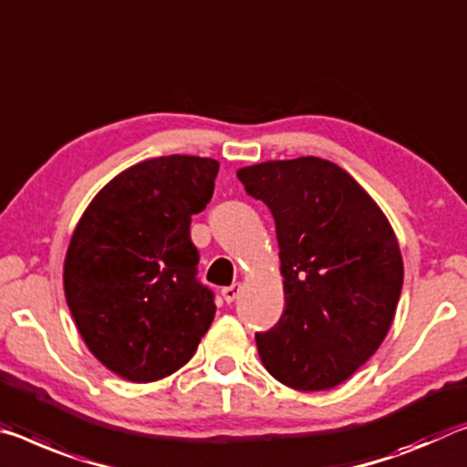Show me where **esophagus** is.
Wrapping results in <instances>:
<instances>
[{"label": "esophagus", "instance_id": "esophagus-1", "mask_svg": "<svg viewBox=\"0 0 467 467\" xmlns=\"http://www.w3.org/2000/svg\"><path fill=\"white\" fill-rule=\"evenodd\" d=\"M241 295V285H231V286H224L222 288V297H224L226 303H233L236 297Z\"/></svg>", "mask_w": 467, "mask_h": 467}]
</instances>
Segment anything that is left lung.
I'll return each mask as SVG.
<instances>
[{
    "instance_id": "8db88e82",
    "label": "left lung",
    "mask_w": 467,
    "mask_h": 467,
    "mask_svg": "<svg viewBox=\"0 0 467 467\" xmlns=\"http://www.w3.org/2000/svg\"><path fill=\"white\" fill-rule=\"evenodd\" d=\"M239 181L276 222L285 312L255 343L295 390L345 382L393 324L403 260L387 216L343 168L322 158L264 161Z\"/></svg>"
}]
</instances>
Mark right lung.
I'll use <instances>...</instances> for the list:
<instances>
[{"instance_id":"add662e5","label":"right lung","mask_w":467,"mask_h":467,"mask_svg":"<svg viewBox=\"0 0 467 467\" xmlns=\"http://www.w3.org/2000/svg\"><path fill=\"white\" fill-rule=\"evenodd\" d=\"M218 168L195 155L140 161L109 181L74 228L66 301L88 351L130 382L182 368L216 314L197 278L191 216L212 199Z\"/></svg>"}]
</instances>
